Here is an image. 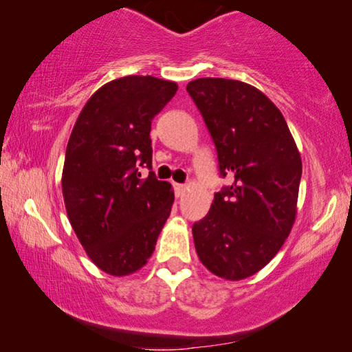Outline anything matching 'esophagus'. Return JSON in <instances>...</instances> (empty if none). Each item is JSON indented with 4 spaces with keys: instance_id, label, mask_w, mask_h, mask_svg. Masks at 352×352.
<instances>
[{
    "instance_id": "esophagus-1",
    "label": "esophagus",
    "mask_w": 352,
    "mask_h": 352,
    "mask_svg": "<svg viewBox=\"0 0 352 352\" xmlns=\"http://www.w3.org/2000/svg\"><path fill=\"white\" fill-rule=\"evenodd\" d=\"M173 187H175L176 197L184 195V192H186V186L184 184H177V182H175V184H173Z\"/></svg>"
}]
</instances>
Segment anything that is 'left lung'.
<instances>
[{
	"instance_id": "obj_1",
	"label": "left lung",
	"mask_w": 352,
	"mask_h": 352,
	"mask_svg": "<svg viewBox=\"0 0 352 352\" xmlns=\"http://www.w3.org/2000/svg\"><path fill=\"white\" fill-rule=\"evenodd\" d=\"M186 89L214 142L219 175L230 179L192 226L197 254L214 276L242 280L266 266L290 234L300 152L280 110L254 86L199 78Z\"/></svg>"
}]
</instances>
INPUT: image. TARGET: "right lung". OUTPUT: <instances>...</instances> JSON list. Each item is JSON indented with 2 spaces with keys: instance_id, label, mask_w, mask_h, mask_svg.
I'll list each match as a JSON object with an SVG mask.
<instances>
[{
  "instance_id": "1",
  "label": "right lung",
  "mask_w": 352,
  "mask_h": 352,
  "mask_svg": "<svg viewBox=\"0 0 352 352\" xmlns=\"http://www.w3.org/2000/svg\"><path fill=\"white\" fill-rule=\"evenodd\" d=\"M177 85L123 76L96 91L70 134L62 171L67 214L88 256L110 276H128L152 256L175 194L152 171V120ZM139 167L151 169L140 179Z\"/></svg>"
}]
</instances>
